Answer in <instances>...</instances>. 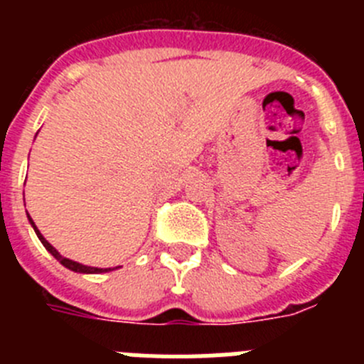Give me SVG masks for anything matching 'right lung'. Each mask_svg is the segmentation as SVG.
<instances>
[{"mask_svg":"<svg viewBox=\"0 0 364 364\" xmlns=\"http://www.w3.org/2000/svg\"><path fill=\"white\" fill-rule=\"evenodd\" d=\"M28 220H31L32 228H34V231H36L38 239L41 240V244H43L45 247H47V252H49L50 255L54 257V259L60 260V262H62V264L65 266V268L73 269V272H78V273H102V272H111V268H107V269H102V268H91V266H83V264H80V262H74V260H69V259H65V257H62V255H60V253L56 252V250H54L53 246H50L49 242H47V240L43 239V235H41L40 231H38V228L34 226V222H32V218H31V217H28Z\"/></svg>","mask_w":364,"mask_h":364,"instance_id":"right-lung-1","label":"right lung"}]
</instances>
